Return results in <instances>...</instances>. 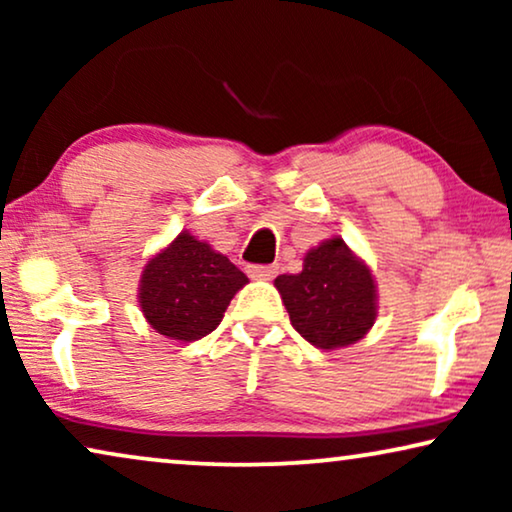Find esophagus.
Returning <instances> with one entry per match:
<instances>
[{
	"label": "esophagus",
	"instance_id": "esophagus-1",
	"mask_svg": "<svg viewBox=\"0 0 512 512\" xmlns=\"http://www.w3.org/2000/svg\"><path fill=\"white\" fill-rule=\"evenodd\" d=\"M277 265H249V277L254 279H272L277 275Z\"/></svg>",
	"mask_w": 512,
	"mask_h": 512
}]
</instances>
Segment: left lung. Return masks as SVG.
<instances>
[{"mask_svg": "<svg viewBox=\"0 0 512 512\" xmlns=\"http://www.w3.org/2000/svg\"><path fill=\"white\" fill-rule=\"evenodd\" d=\"M291 326L321 349L354 345L375 321V282L340 237L307 251L303 272L279 275Z\"/></svg>", "mask_w": 512, "mask_h": 512, "instance_id": "left-lung-1", "label": "left lung"}]
</instances>
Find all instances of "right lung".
<instances>
[{"mask_svg": "<svg viewBox=\"0 0 512 512\" xmlns=\"http://www.w3.org/2000/svg\"><path fill=\"white\" fill-rule=\"evenodd\" d=\"M247 282L226 256L184 230L146 263L139 305L160 335L193 342L221 324L230 300Z\"/></svg>", "mask_w": 512, "mask_h": 512, "instance_id": "add662e5", "label": "right lung"}]
</instances>
